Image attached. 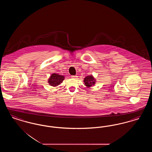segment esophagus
Instances as JSON below:
<instances>
[{
	"instance_id": "34e87169",
	"label": "esophagus",
	"mask_w": 152,
	"mask_h": 152,
	"mask_svg": "<svg viewBox=\"0 0 152 152\" xmlns=\"http://www.w3.org/2000/svg\"><path fill=\"white\" fill-rule=\"evenodd\" d=\"M71 77H72V78H73V79H76L78 76H76V75H73Z\"/></svg>"
}]
</instances>
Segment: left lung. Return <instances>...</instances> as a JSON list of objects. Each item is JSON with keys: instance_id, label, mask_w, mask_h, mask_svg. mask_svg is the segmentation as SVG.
<instances>
[{"instance_id": "1", "label": "left lung", "mask_w": 152, "mask_h": 152, "mask_svg": "<svg viewBox=\"0 0 152 152\" xmlns=\"http://www.w3.org/2000/svg\"><path fill=\"white\" fill-rule=\"evenodd\" d=\"M96 80L94 77L92 75L90 76H87L84 79V83H85V86H87V88H90V87L94 86L95 84Z\"/></svg>"}]
</instances>
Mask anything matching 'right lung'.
I'll return each instance as SVG.
<instances>
[{
	"instance_id": "right-lung-1",
	"label": "right lung",
	"mask_w": 152,
	"mask_h": 152,
	"mask_svg": "<svg viewBox=\"0 0 152 152\" xmlns=\"http://www.w3.org/2000/svg\"><path fill=\"white\" fill-rule=\"evenodd\" d=\"M64 80V76L56 73L52 74L48 79L49 84L52 87H56L60 84Z\"/></svg>"
}]
</instances>
